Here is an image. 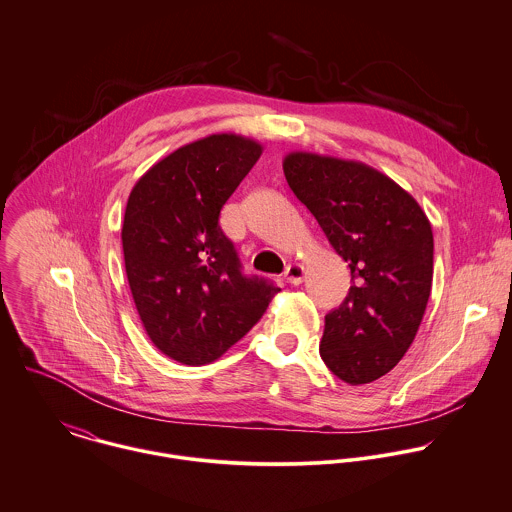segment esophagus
<instances>
[{"label":"esophagus","instance_id":"obj_1","mask_svg":"<svg viewBox=\"0 0 512 512\" xmlns=\"http://www.w3.org/2000/svg\"><path fill=\"white\" fill-rule=\"evenodd\" d=\"M284 278H286V282H290V284H294V286L302 284V280H304V266H300V264H290V266L286 268V272H284Z\"/></svg>","mask_w":512,"mask_h":512}]
</instances>
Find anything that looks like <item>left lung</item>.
Masks as SVG:
<instances>
[{
    "label": "left lung",
    "instance_id": "8db88e82",
    "mask_svg": "<svg viewBox=\"0 0 512 512\" xmlns=\"http://www.w3.org/2000/svg\"><path fill=\"white\" fill-rule=\"evenodd\" d=\"M284 174L347 262L353 286L326 316L320 355L351 385L389 373L415 340L433 284V232L417 200L363 163L290 153Z\"/></svg>",
    "mask_w": 512,
    "mask_h": 512
}]
</instances>
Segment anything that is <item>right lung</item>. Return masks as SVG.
<instances>
[{
	"label": "right lung",
	"instance_id": "1",
	"mask_svg": "<svg viewBox=\"0 0 512 512\" xmlns=\"http://www.w3.org/2000/svg\"><path fill=\"white\" fill-rule=\"evenodd\" d=\"M260 155L252 139L210 135L176 149L131 190L121 232L131 294L149 338L174 361L218 359L280 292L242 272L218 224Z\"/></svg>",
	"mask_w": 512,
	"mask_h": 512
}]
</instances>
